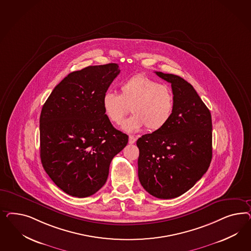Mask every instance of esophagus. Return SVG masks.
Listing matches in <instances>:
<instances>
[{
  "mask_svg": "<svg viewBox=\"0 0 251 251\" xmlns=\"http://www.w3.org/2000/svg\"><path fill=\"white\" fill-rule=\"evenodd\" d=\"M135 142H136V138L133 136V135H129V144L132 145V144H134Z\"/></svg>",
  "mask_w": 251,
  "mask_h": 251,
  "instance_id": "obj_1",
  "label": "esophagus"
}]
</instances>
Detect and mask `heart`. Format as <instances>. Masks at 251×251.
<instances>
[{
	"mask_svg": "<svg viewBox=\"0 0 251 251\" xmlns=\"http://www.w3.org/2000/svg\"><path fill=\"white\" fill-rule=\"evenodd\" d=\"M175 106L171 89L147 76L139 75L122 83L120 95L107 92L102 99V107L106 118L121 124L129 107L132 116L122 124L129 132L146 127L149 131L164 128L170 121Z\"/></svg>",
	"mask_w": 251,
	"mask_h": 251,
	"instance_id": "b5f03b06",
	"label": "heart"
}]
</instances>
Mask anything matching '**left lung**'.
Listing matches in <instances>:
<instances>
[{"mask_svg": "<svg viewBox=\"0 0 251 251\" xmlns=\"http://www.w3.org/2000/svg\"><path fill=\"white\" fill-rule=\"evenodd\" d=\"M155 74L171 84L175 106L164 128L137 140L138 176L152 196L173 199L191 189L210 167L212 116L186 80L171 74Z\"/></svg>", "mask_w": 251, "mask_h": 251, "instance_id": "1", "label": "left lung"}]
</instances>
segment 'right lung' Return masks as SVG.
I'll list each match as a JSON object with an SVG mask.
<instances>
[{
	"label": "right lung",
	"instance_id": "1",
	"mask_svg": "<svg viewBox=\"0 0 251 251\" xmlns=\"http://www.w3.org/2000/svg\"><path fill=\"white\" fill-rule=\"evenodd\" d=\"M117 63L69 74L42 106L40 158L46 173L71 196L85 198L106 183L111 160L128 144L102 107V99L120 74Z\"/></svg>",
	"mask_w": 251,
	"mask_h": 251
}]
</instances>
